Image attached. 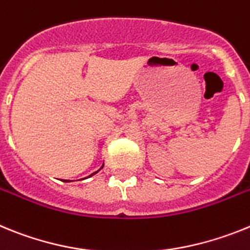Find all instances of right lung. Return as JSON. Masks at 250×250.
Wrapping results in <instances>:
<instances>
[{
    "label": "right lung",
    "mask_w": 250,
    "mask_h": 250,
    "mask_svg": "<svg viewBox=\"0 0 250 250\" xmlns=\"http://www.w3.org/2000/svg\"><path fill=\"white\" fill-rule=\"evenodd\" d=\"M102 168H103V166H102ZM95 173V172H94ZM90 176H92V175H90Z\"/></svg>",
    "instance_id": "obj_1"
}]
</instances>
